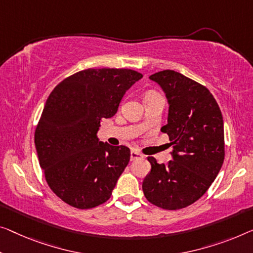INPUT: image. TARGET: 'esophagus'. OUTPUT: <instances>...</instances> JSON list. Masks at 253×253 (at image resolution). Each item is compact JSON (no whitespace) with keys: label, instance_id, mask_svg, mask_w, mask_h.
Returning <instances> with one entry per match:
<instances>
[{"label":"esophagus","instance_id":"34e87169","mask_svg":"<svg viewBox=\"0 0 253 253\" xmlns=\"http://www.w3.org/2000/svg\"><path fill=\"white\" fill-rule=\"evenodd\" d=\"M141 158H143V154H141L139 152H137V151L135 150H131L130 151V160H136V159H141Z\"/></svg>","mask_w":253,"mask_h":253}]
</instances>
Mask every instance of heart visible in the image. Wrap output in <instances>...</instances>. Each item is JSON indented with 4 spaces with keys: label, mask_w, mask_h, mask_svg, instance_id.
Segmentation results:
<instances>
[{
    "label": "heart",
    "mask_w": 253,
    "mask_h": 253,
    "mask_svg": "<svg viewBox=\"0 0 253 253\" xmlns=\"http://www.w3.org/2000/svg\"><path fill=\"white\" fill-rule=\"evenodd\" d=\"M149 93H153V92H149Z\"/></svg>",
    "instance_id": "heart-1"
}]
</instances>
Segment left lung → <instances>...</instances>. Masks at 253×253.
<instances>
[{
  "instance_id": "obj_1",
  "label": "left lung",
  "mask_w": 253,
  "mask_h": 253,
  "mask_svg": "<svg viewBox=\"0 0 253 253\" xmlns=\"http://www.w3.org/2000/svg\"><path fill=\"white\" fill-rule=\"evenodd\" d=\"M169 103L168 123L161 128L172 145V160L158 164L143 180L145 198L166 210H178L202 197L219 172L225 158L224 122L209 89L174 70L150 76Z\"/></svg>"
}]
</instances>
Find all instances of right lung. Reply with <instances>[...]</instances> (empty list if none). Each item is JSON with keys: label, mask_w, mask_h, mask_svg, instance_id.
Wrapping results in <instances>:
<instances>
[{"label": "right lung", "mask_w": 253, "mask_h": 253, "mask_svg": "<svg viewBox=\"0 0 253 253\" xmlns=\"http://www.w3.org/2000/svg\"><path fill=\"white\" fill-rule=\"evenodd\" d=\"M142 77L131 69L89 68L63 79L47 97L35 146L47 185L67 205L90 209L110 199L130 150L100 142L96 133Z\"/></svg>", "instance_id": "obj_1"}]
</instances>
